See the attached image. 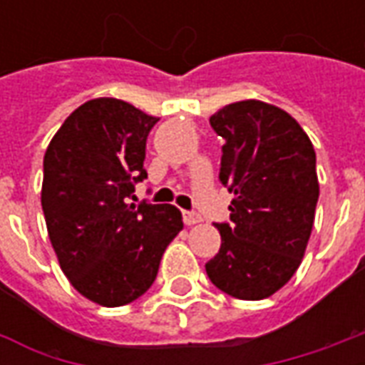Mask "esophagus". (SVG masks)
Listing matches in <instances>:
<instances>
[{
  "mask_svg": "<svg viewBox=\"0 0 365 365\" xmlns=\"http://www.w3.org/2000/svg\"><path fill=\"white\" fill-rule=\"evenodd\" d=\"M183 222H185L187 227L197 225V222H201V215L195 213V211H185V213H183Z\"/></svg>",
  "mask_w": 365,
  "mask_h": 365,
  "instance_id": "34e87169",
  "label": "esophagus"
}]
</instances>
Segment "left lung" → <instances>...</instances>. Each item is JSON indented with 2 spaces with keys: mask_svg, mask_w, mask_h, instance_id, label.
Here are the masks:
<instances>
[{
  "mask_svg": "<svg viewBox=\"0 0 365 365\" xmlns=\"http://www.w3.org/2000/svg\"><path fill=\"white\" fill-rule=\"evenodd\" d=\"M225 138L219 180L235 199L217 222L221 250L205 264L215 287L245 301L274 295L303 260L319 201L313 143L275 105L246 99L209 119Z\"/></svg>",
  "mask_w": 365,
  "mask_h": 365,
  "instance_id": "left-lung-1",
  "label": "left lung"
}]
</instances>
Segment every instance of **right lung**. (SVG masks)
I'll use <instances>...</instances> for the list:
<instances>
[{
  "instance_id": "1",
  "label": "right lung",
  "mask_w": 365,
  "mask_h": 365,
  "mask_svg": "<svg viewBox=\"0 0 365 365\" xmlns=\"http://www.w3.org/2000/svg\"><path fill=\"white\" fill-rule=\"evenodd\" d=\"M158 117L127 101L80 105L44 154L41 203L60 268L78 293L120 307L148 291L183 229L174 205L128 203L146 178V138Z\"/></svg>"
}]
</instances>
